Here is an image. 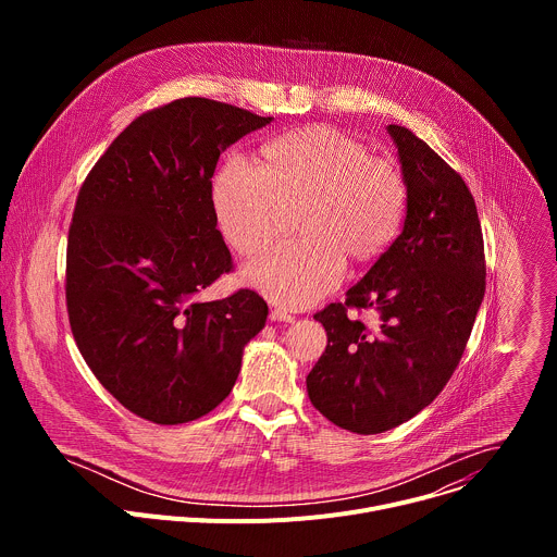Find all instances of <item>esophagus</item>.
Returning <instances> with one entry per match:
<instances>
[{"label": "esophagus", "instance_id": "1", "mask_svg": "<svg viewBox=\"0 0 557 557\" xmlns=\"http://www.w3.org/2000/svg\"><path fill=\"white\" fill-rule=\"evenodd\" d=\"M269 317H271V322H284V324H293L295 322V317L290 312L282 310V308H273Z\"/></svg>", "mask_w": 557, "mask_h": 557}]
</instances>
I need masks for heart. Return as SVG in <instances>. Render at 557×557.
Returning a JSON list of instances; mask_svg holds the SVG:
<instances>
[{
  "label": "heart",
  "instance_id": "heart-1",
  "mask_svg": "<svg viewBox=\"0 0 557 557\" xmlns=\"http://www.w3.org/2000/svg\"><path fill=\"white\" fill-rule=\"evenodd\" d=\"M211 200L224 240L245 256L273 240L284 207L301 205L295 220L301 237L260 253L243 277L275 304L304 308L342 282L346 256L368 262L394 243L408 185L396 163L370 156L357 138L308 125L264 143L258 165L228 158Z\"/></svg>",
  "mask_w": 557,
  "mask_h": 557
}]
</instances>
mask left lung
Wrapping results in <instances>:
<instances>
[{
    "mask_svg": "<svg viewBox=\"0 0 557 557\" xmlns=\"http://www.w3.org/2000/svg\"><path fill=\"white\" fill-rule=\"evenodd\" d=\"M408 185L404 231L348 293L314 314L329 346L306 376L335 425L381 434L428 408L456 370L485 297V247L462 178L408 127L387 125ZM370 307L377 326L347 317Z\"/></svg>",
    "mask_w": 557,
    "mask_h": 557,
    "instance_id": "8db88e82",
    "label": "left lung"
}]
</instances>
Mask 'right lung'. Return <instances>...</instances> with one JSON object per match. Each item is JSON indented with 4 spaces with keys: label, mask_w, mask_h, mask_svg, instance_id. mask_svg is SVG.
<instances>
[{
    "label": "right lung",
    "mask_w": 557,
    "mask_h": 557,
    "mask_svg": "<svg viewBox=\"0 0 557 557\" xmlns=\"http://www.w3.org/2000/svg\"><path fill=\"white\" fill-rule=\"evenodd\" d=\"M271 116L187 97L140 114L78 191L65 260L74 342L114 399L178 425L222 404L267 301L243 288L202 301L231 271L211 176L220 153Z\"/></svg>",
    "instance_id": "1"
}]
</instances>
